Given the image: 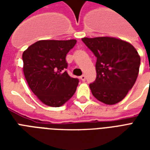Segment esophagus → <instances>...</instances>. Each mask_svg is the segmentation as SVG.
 <instances>
[{"mask_svg": "<svg viewBox=\"0 0 150 150\" xmlns=\"http://www.w3.org/2000/svg\"><path fill=\"white\" fill-rule=\"evenodd\" d=\"M80 79H81L82 81H83V82H84L85 80H86V76H85L84 75H81V76H80Z\"/></svg>", "mask_w": 150, "mask_h": 150, "instance_id": "34e87169", "label": "esophagus"}]
</instances>
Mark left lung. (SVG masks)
Masks as SVG:
<instances>
[{
  "instance_id": "8db88e82",
  "label": "left lung",
  "mask_w": 150,
  "mask_h": 150,
  "mask_svg": "<svg viewBox=\"0 0 150 150\" xmlns=\"http://www.w3.org/2000/svg\"><path fill=\"white\" fill-rule=\"evenodd\" d=\"M82 41L96 57V79L89 87L98 100L119 103L135 83L141 58L130 43L116 38H83Z\"/></svg>"
}]
</instances>
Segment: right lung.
I'll return each instance as SVG.
<instances>
[{
  "label": "right lung",
  "instance_id": "add662e5",
  "mask_svg": "<svg viewBox=\"0 0 150 150\" xmlns=\"http://www.w3.org/2000/svg\"><path fill=\"white\" fill-rule=\"evenodd\" d=\"M76 40H41L22 54L23 71L29 87L43 104L60 107L75 94L79 79L65 69L67 54Z\"/></svg>",
  "mask_w": 150,
  "mask_h": 150
}]
</instances>
